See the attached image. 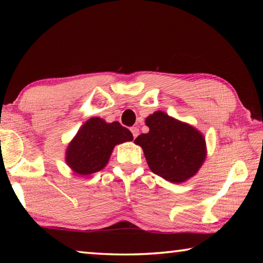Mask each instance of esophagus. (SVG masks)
Wrapping results in <instances>:
<instances>
[{
  "mask_svg": "<svg viewBox=\"0 0 263 263\" xmlns=\"http://www.w3.org/2000/svg\"><path fill=\"white\" fill-rule=\"evenodd\" d=\"M131 132H132L133 138H137L138 135H139V128H138L137 126H133V127H131Z\"/></svg>",
  "mask_w": 263,
  "mask_h": 263,
  "instance_id": "1",
  "label": "esophagus"
}]
</instances>
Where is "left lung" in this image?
I'll list each match as a JSON object with an SVG mask.
<instances>
[{
    "mask_svg": "<svg viewBox=\"0 0 263 263\" xmlns=\"http://www.w3.org/2000/svg\"><path fill=\"white\" fill-rule=\"evenodd\" d=\"M148 133L137 137L135 142L144 151L154 174L173 183L193 177L205 159V140L188 124L157 111L146 118Z\"/></svg>",
    "mask_w": 263,
    "mask_h": 263,
    "instance_id": "1",
    "label": "left lung"
}]
</instances>
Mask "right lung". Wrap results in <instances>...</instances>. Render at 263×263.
<instances>
[{
    "instance_id": "1",
    "label": "right lung",
    "mask_w": 263,
    "mask_h": 263,
    "mask_svg": "<svg viewBox=\"0 0 263 263\" xmlns=\"http://www.w3.org/2000/svg\"><path fill=\"white\" fill-rule=\"evenodd\" d=\"M132 139L130 130L118 122L108 124L99 117L90 118L69 144L66 161L80 175L92 174L109 161L115 145Z\"/></svg>"
}]
</instances>
